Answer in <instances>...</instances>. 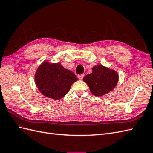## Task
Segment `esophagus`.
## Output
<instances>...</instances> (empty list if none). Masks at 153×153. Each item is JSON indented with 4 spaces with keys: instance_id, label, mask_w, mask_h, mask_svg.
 <instances>
[{
    "instance_id": "1",
    "label": "esophagus",
    "mask_w": 153,
    "mask_h": 153,
    "mask_svg": "<svg viewBox=\"0 0 153 153\" xmlns=\"http://www.w3.org/2000/svg\"><path fill=\"white\" fill-rule=\"evenodd\" d=\"M84 74H82V75H78V78H79L80 80H82V79H83V78H84Z\"/></svg>"
}]
</instances>
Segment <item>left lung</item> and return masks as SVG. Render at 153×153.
Wrapping results in <instances>:
<instances>
[{"instance_id":"8db88e82","label":"left lung","mask_w":153,"mask_h":153,"mask_svg":"<svg viewBox=\"0 0 153 153\" xmlns=\"http://www.w3.org/2000/svg\"><path fill=\"white\" fill-rule=\"evenodd\" d=\"M83 80L89 87L92 94L101 96L114 89L119 76L113 69L98 64L92 68V72L85 75Z\"/></svg>"}]
</instances>
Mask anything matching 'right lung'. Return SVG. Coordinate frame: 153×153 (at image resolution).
I'll use <instances>...</instances> for the list:
<instances>
[{"mask_svg":"<svg viewBox=\"0 0 153 153\" xmlns=\"http://www.w3.org/2000/svg\"><path fill=\"white\" fill-rule=\"evenodd\" d=\"M77 80L75 74L60 63L50 64L48 61L41 64L35 75L36 84L41 93L54 100L63 98Z\"/></svg>","mask_w":153,"mask_h":153,"instance_id":"obj_1","label":"right lung"}]
</instances>
